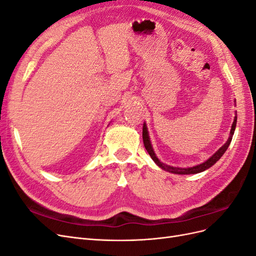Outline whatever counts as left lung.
<instances>
[{
    "label": "left lung",
    "instance_id": "8db88e82",
    "mask_svg": "<svg viewBox=\"0 0 256 256\" xmlns=\"http://www.w3.org/2000/svg\"><path fill=\"white\" fill-rule=\"evenodd\" d=\"M236 122H237V116H235L234 122H233V124H232L230 131V136L228 138L226 143L222 145V147H220V148L216 150L210 158L207 159L205 162H203V164H198L196 166H191V168H176V166H171L162 164V162L157 158L156 154H154V152L152 150V143H150V136H148V130H147L145 122L143 124V134H142L143 143H144V146H145L147 152L150 154V156L154 161V164H156L162 170H164V171H168V172L173 173V174H180V175L198 174V173L203 172V171H205V170L212 166L216 164V162L223 156V154L226 152L228 147L230 146V144L232 142V138H233V134H234V131H235V128H236Z\"/></svg>",
    "mask_w": 256,
    "mask_h": 256
}]
</instances>
